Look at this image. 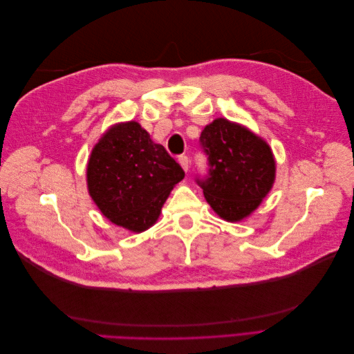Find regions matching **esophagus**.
Masks as SVG:
<instances>
[{"mask_svg": "<svg viewBox=\"0 0 354 354\" xmlns=\"http://www.w3.org/2000/svg\"><path fill=\"white\" fill-rule=\"evenodd\" d=\"M178 162H180V165H181V168H183L186 173L189 171V158L186 156V155H181L180 158H178Z\"/></svg>", "mask_w": 354, "mask_h": 354, "instance_id": "obj_1", "label": "esophagus"}]
</instances>
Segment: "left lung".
<instances>
[{
  "label": "left lung",
  "mask_w": 354,
  "mask_h": 354,
  "mask_svg": "<svg viewBox=\"0 0 354 354\" xmlns=\"http://www.w3.org/2000/svg\"><path fill=\"white\" fill-rule=\"evenodd\" d=\"M199 142L209 165L208 174L196 178L203 196L223 220L246 218L273 187L276 162L270 146L226 118L203 128Z\"/></svg>",
  "instance_id": "left-lung-1"
}]
</instances>
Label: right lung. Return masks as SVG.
Here are the masks:
<instances>
[{
  "label": "right lung",
  "mask_w": 354,
  "mask_h": 354,
  "mask_svg": "<svg viewBox=\"0 0 354 354\" xmlns=\"http://www.w3.org/2000/svg\"><path fill=\"white\" fill-rule=\"evenodd\" d=\"M183 178V168L136 121L112 125L87 164L88 194L95 205L116 226L136 233L153 226Z\"/></svg>",
  "instance_id": "obj_1"
}]
</instances>
